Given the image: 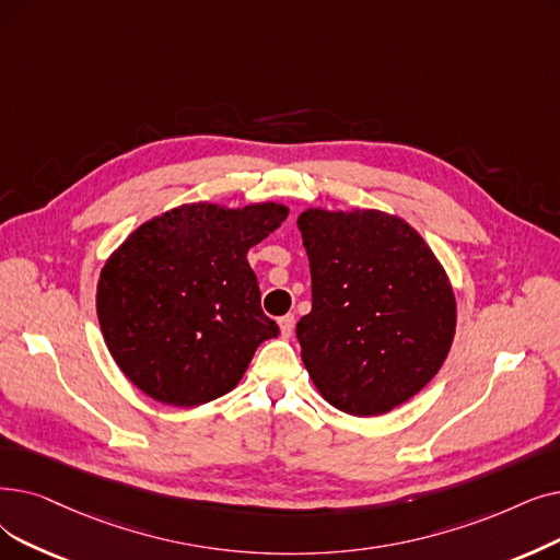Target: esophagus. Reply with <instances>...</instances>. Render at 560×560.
<instances>
[{"label":"esophagus","mask_w":560,"mask_h":560,"mask_svg":"<svg viewBox=\"0 0 560 560\" xmlns=\"http://www.w3.org/2000/svg\"><path fill=\"white\" fill-rule=\"evenodd\" d=\"M279 327H281V336H283V338H290V336H293V329H295V315H293V313L283 315V318H279Z\"/></svg>","instance_id":"34e87169"}]
</instances>
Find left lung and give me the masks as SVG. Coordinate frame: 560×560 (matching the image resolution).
Listing matches in <instances>:
<instances>
[{"label":"left lung","mask_w":560,"mask_h":560,"mask_svg":"<svg viewBox=\"0 0 560 560\" xmlns=\"http://www.w3.org/2000/svg\"><path fill=\"white\" fill-rule=\"evenodd\" d=\"M298 226L311 267V313L298 323L304 366L336 409L386 415L421 392L453 346L444 267L396 214L308 208Z\"/></svg>","instance_id":"1"}]
</instances>
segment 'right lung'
I'll use <instances>...</instances> for the list:
<instances>
[{"mask_svg":"<svg viewBox=\"0 0 560 560\" xmlns=\"http://www.w3.org/2000/svg\"><path fill=\"white\" fill-rule=\"evenodd\" d=\"M288 217L281 203H187L153 217L105 262L95 308L116 366L145 396L197 407L229 394L279 334L247 252Z\"/></svg>","mask_w":560,"mask_h":560,"instance_id":"obj_1","label":"right lung"}]
</instances>
